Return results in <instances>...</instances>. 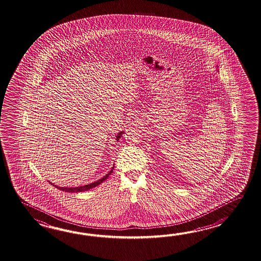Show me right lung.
<instances>
[{
	"label": "right lung",
	"mask_w": 261,
	"mask_h": 261,
	"mask_svg": "<svg viewBox=\"0 0 261 261\" xmlns=\"http://www.w3.org/2000/svg\"><path fill=\"white\" fill-rule=\"evenodd\" d=\"M122 132L121 133H118V135L117 136V141L119 140L120 138V136H121V134H122ZM113 169H114V167L112 168L111 171L108 172L106 175H105L103 177L100 179V180H98V181H96L94 183L89 184V185H86V186H82V187H77V188H62V187H58V186H55L57 189H61L62 191H65V192H82V191H86V190H89V189H93L95 187H97V186H99L100 183H102L103 181H106L107 177L111 174L112 172H113ZM49 182V181H48ZM52 184V183H50ZM53 186H54V184H52Z\"/></svg>",
	"instance_id": "add662e5"
}]
</instances>
